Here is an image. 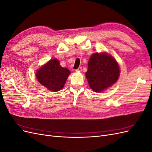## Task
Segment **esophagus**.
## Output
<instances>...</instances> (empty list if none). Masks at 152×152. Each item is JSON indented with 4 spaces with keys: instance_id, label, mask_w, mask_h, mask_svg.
<instances>
[{
    "instance_id": "esophagus-1",
    "label": "esophagus",
    "mask_w": 152,
    "mask_h": 152,
    "mask_svg": "<svg viewBox=\"0 0 152 152\" xmlns=\"http://www.w3.org/2000/svg\"><path fill=\"white\" fill-rule=\"evenodd\" d=\"M75 71H76V72H81V71H82V67H79V68H78L77 69H76Z\"/></svg>"
}]
</instances>
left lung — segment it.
<instances>
[{
  "mask_svg": "<svg viewBox=\"0 0 152 152\" xmlns=\"http://www.w3.org/2000/svg\"><path fill=\"white\" fill-rule=\"evenodd\" d=\"M120 75V67L117 61L107 53H96L90 57L86 73L91 89L100 93L111 87Z\"/></svg>",
  "mask_w": 152,
  "mask_h": 152,
  "instance_id": "1",
  "label": "left lung"
}]
</instances>
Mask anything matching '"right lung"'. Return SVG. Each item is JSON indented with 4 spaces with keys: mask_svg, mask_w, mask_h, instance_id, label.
<instances>
[{
    "mask_svg": "<svg viewBox=\"0 0 152 152\" xmlns=\"http://www.w3.org/2000/svg\"><path fill=\"white\" fill-rule=\"evenodd\" d=\"M36 78L42 86L53 92L61 90L65 84L70 71L59 65L57 59H52L38 69Z\"/></svg>",
    "mask_w": 152,
    "mask_h": 152,
    "instance_id": "1",
    "label": "right lung"
}]
</instances>
